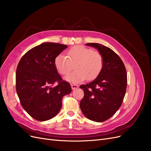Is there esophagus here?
<instances>
[{"instance_id":"34e87169","label":"esophagus","mask_w":151,"mask_h":151,"mask_svg":"<svg viewBox=\"0 0 151 151\" xmlns=\"http://www.w3.org/2000/svg\"><path fill=\"white\" fill-rule=\"evenodd\" d=\"M71 87H72V90H74V89H76L78 88V86L76 85V84H71Z\"/></svg>"}]
</instances>
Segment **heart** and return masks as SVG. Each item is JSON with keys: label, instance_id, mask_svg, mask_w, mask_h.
<instances>
[{"label": "heart", "instance_id": "obj_1", "mask_svg": "<svg viewBox=\"0 0 151 151\" xmlns=\"http://www.w3.org/2000/svg\"><path fill=\"white\" fill-rule=\"evenodd\" d=\"M57 70L66 76L74 68V72L66 77V80L73 83L93 80L101 72L103 66V57L99 51L82 45H76L67 52V57L59 54L54 60Z\"/></svg>", "mask_w": 151, "mask_h": 151}]
</instances>
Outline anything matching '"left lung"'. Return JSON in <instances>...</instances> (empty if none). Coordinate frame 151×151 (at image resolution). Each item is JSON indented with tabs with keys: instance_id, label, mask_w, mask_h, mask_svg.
<instances>
[{
	"instance_id": "left-lung-1",
	"label": "left lung",
	"mask_w": 151,
	"mask_h": 151,
	"mask_svg": "<svg viewBox=\"0 0 151 151\" xmlns=\"http://www.w3.org/2000/svg\"><path fill=\"white\" fill-rule=\"evenodd\" d=\"M86 45L102 54L103 66L93 81L80 86L84 93L80 108L88 119L102 122L113 116L121 106L126 93L127 71L120 57L111 48L95 43Z\"/></svg>"
}]
</instances>
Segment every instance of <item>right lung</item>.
I'll use <instances>...</instances> for the list:
<instances>
[{"label": "right lung", "instance_id": "obj_1", "mask_svg": "<svg viewBox=\"0 0 151 151\" xmlns=\"http://www.w3.org/2000/svg\"><path fill=\"white\" fill-rule=\"evenodd\" d=\"M67 47L56 43H42L27 52L18 63L17 94L22 108L36 120L46 121L56 116L63 96L71 93L70 84L63 81L54 64L55 58Z\"/></svg>", "mask_w": 151, "mask_h": 151}]
</instances>
